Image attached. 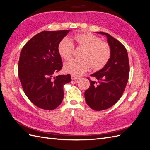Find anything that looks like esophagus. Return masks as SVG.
<instances>
[{"instance_id":"1","label":"esophagus","mask_w":150,"mask_h":150,"mask_svg":"<svg viewBox=\"0 0 150 150\" xmlns=\"http://www.w3.org/2000/svg\"><path fill=\"white\" fill-rule=\"evenodd\" d=\"M71 79H72V80L77 81V80H78V79H79V77H78V76H74V75H72V76H71Z\"/></svg>"}]
</instances>
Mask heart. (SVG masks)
<instances>
[{
	"mask_svg": "<svg viewBox=\"0 0 150 150\" xmlns=\"http://www.w3.org/2000/svg\"><path fill=\"white\" fill-rule=\"evenodd\" d=\"M74 40L79 47L83 48L79 59H71L64 65L67 73L78 76L93 67L94 70L101 69L106 65L111 57V47L107 42L101 41L98 36L90 33L78 34ZM74 45L72 40L64 38L61 40L57 46L60 56L66 61L69 60L73 54Z\"/></svg>",
	"mask_w": 150,
	"mask_h": 150,
	"instance_id": "1",
	"label": "heart"
}]
</instances>
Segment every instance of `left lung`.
I'll use <instances>...</instances> for the list:
<instances>
[{
	"label": "left lung",
	"mask_w": 150,
	"mask_h": 150,
	"mask_svg": "<svg viewBox=\"0 0 150 150\" xmlns=\"http://www.w3.org/2000/svg\"><path fill=\"white\" fill-rule=\"evenodd\" d=\"M97 33L106 36L111 55L105 66L91 75L98 81L89 79L90 86L86 90L84 96L91 108L102 111L115 104L123 94L129 78V64L128 52L123 45L108 33Z\"/></svg>",
	"instance_id": "left-lung-1"
}]
</instances>
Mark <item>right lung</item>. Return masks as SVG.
<instances>
[{
  "instance_id": "right-lung-1",
  "label": "right lung",
  "mask_w": 150,
  "mask_h": 150,
  "mask_svg": "<svg viewBox=\"0 0 150 150\" xmlns=\"http://www.w3.org/2000/svg\"><path fill=\"white\" fill-rule=\"evenodd\" d=\"M70 30L42 31L32 38L22 49L18 74L24 92L34 105L53 110L64 98L63 86L71 75H53L62 67L58 44Z\"/></svg>"
}]
</instances>
